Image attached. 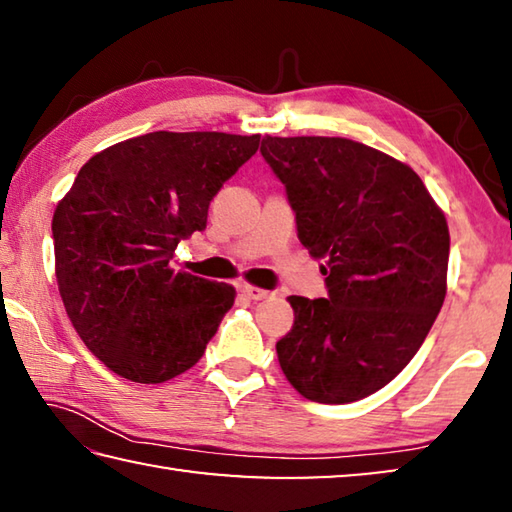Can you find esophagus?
Masks as SVG:
<instances>
[{
	"mask_svg": "<svg viewBox=\"0 0 512 512\" xmlns=\"http://www.w3.org/2000/svg\"><path fill=\"white\" fill-rule=\"evenodd\" d=\"M241 293H244L248 300H264V298L271 296V293H268V291L257 289V287H250V284H241Z\"/></svg>",
	"mask_w": 512,
	"mask_h": 512,
	"instance_id": "esophagus-1",
	"label": "esophagus"
}]
</instances>
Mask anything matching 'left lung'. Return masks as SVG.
<instances>
[{"label":"left lung","instance_id":"1","mask_svg":"<svg viewBox=\"0 0 512 512\" xmlns=\"http://www.w3.org/2000/svg\"><path fill=\"white\" fill-rule=\"evenodd\" d=\"M259 153L287 189L300 244L325 262L327 298H289L282 372L311 402L363 400L400 375L443 307L445 216L418 173L366 144L266 135Z\"/></svg>","mask_w":512,"mask_h":512}]
</instances>
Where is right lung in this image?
Returning a JSON list of instances; mask_svg holds the SVG:
<instances>
[{"instance_id":"add662e5","label":"right lung","mask_w":512,"mask_h":512,"mask_svg":"<svg viewBox=\"0 0 512 512\" xmlns=\"http://www.w3.org/2000/svg\"><path fill=\"white\" fill-rule=\"evenodd\" d=\"M259 135L146 133L83 164L51 221L58 291L81 341L119 377L162 384L203 357L235 289L171 268L203 232Z\"/></svg>"}]
</instances>
